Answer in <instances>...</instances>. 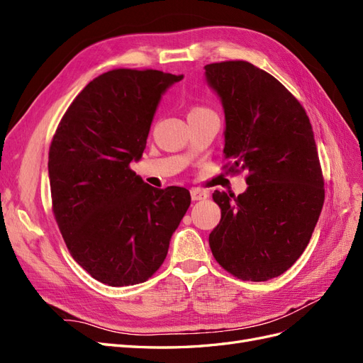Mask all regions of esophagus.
Instances as JSON below:
<instances>
[{
	"mask_svg": "<svg viewBox=\"0 0 363 363\" xmlns=\"http://www.w3.org/2000/svg\"><path fill=\"white\" fill-rule=\"evenodd\" d=\"M191 196H192V201H201L207 199V192L199 189V188H192L191 189Z\"/></svg>",
	"mask_w": 363,
	"mask_h": 363,
	"instance_id": "obj_1",
	"label": "esophagus"
}]
</instances>
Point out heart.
Segmentation results:
<instances>
[{
  "label": "heart",
  "mask_w": 363,
  "mask_h": 363,
  "mask_svg": "<svg viewBox=\"0 0 363 363\" xmlns=\"http://www.w3.org/2000/svg\"><path fill=\"white\" fill-rule=\"evenodd\" d=\"M200 112H211V111H208V108H206V107H194L191 111V113H200Z\"/></svg>",
  "instance_id": "heart-1"
}]
</instances>
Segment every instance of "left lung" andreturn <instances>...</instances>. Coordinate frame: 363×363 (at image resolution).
I'll use <instances>...</instances> for the list:
<instances>
[{
	"label": "left lung",
	"mask_w": 363,
	"mask_h": 363,
	"mask_svg": "<svg viewBox=\"0 0 363 363\" xmlns=\"http://www.w3.org/2000/svg\"><path fill=\"white\" fill-rule=\"evenodd\" d=\"M225 115L228 172L244 194L213 192L221 221L208 235L216 262L240 280L267 281L296 262L324 204V177L309 116L271 74L245 60L206 65Z\"/></svg>",
	"instance_id": "1"
}]
</instances>
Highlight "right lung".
Here are the masks:
<instances>
[{
	"label": "right lung",
	"instance_id": "1",
	"mask_svg": "<svg viewBox=\"0 0 363 363\" xmlns=\"http://www.w3.org/2000/svg\"><path fill=\"white\" fill-rule=\"evenodd\" d=\"M183 75L119 68L98 75L60 119L48 155L56 218L71 256L108 286L147 281L167 257L191 204L179 186L156 189L130 169L162 94Z\"/></svg>",
	"mask_w": 363,
	"mask_h": 363
}]
</instances>
